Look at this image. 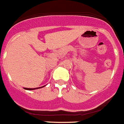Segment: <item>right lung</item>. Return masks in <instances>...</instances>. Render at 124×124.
<instances>
[{"label":"right lung","mask_w":124,"mask_h":124,"mask_svg":"<svg viewBox=\"0 0 124 124\" xmlns=\"http://www.w3.org/2000/svg\"><path fill=\"white\" fill-rule=\"evenodd\" d=\"M45 86H41V87H38V88H24V89L25 90H36V89H38V88H41L44 87Z\"/></svg>","instance_id":"right-lung-1"}]
</instances>
